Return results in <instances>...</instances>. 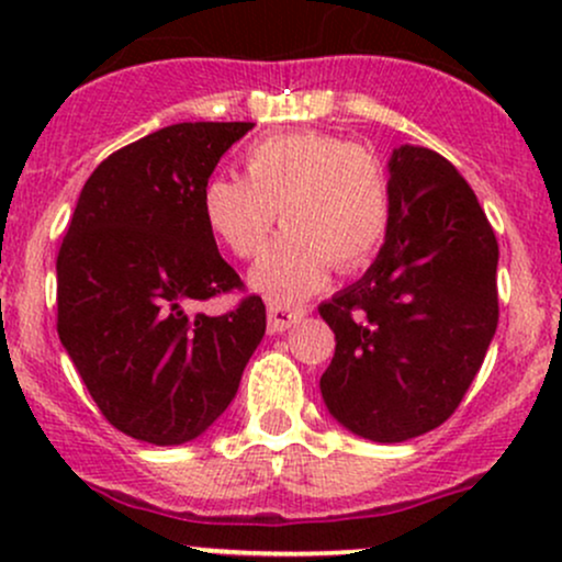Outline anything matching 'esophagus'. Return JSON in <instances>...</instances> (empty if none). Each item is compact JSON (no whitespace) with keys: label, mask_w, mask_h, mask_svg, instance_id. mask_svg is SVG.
<instances>
[{"label":"esophagus","mask_w":562,"mask_h":562,"mask_svg":"<svg viewBox=\"0 0 562 562\" xmlns=\"http://www.w3.org/2000/svg\"><path fill=\"white\" fill-rule=\"evenodd\" d=\"M267 317H269V333H285L293 325L306 317V306H285V303L269 301L267 306Z\"/></svg>","instance_id":"obj_1"}]
</instances>
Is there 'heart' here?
Segmentation results:
<instances>
[{
  "instance_id": "heart-1",
  "label": "heart",
  "mask_w": 562,
  "mask_h": 562,
  "mask_svg": "<svg viewBox=\"0 0 562 562\" xmlns=\"http://www.w3.org/2000/svg\"><path fill=\"white\" fill-rule=\"evenodd\" d=\"M243 179L211 177L200 190L205 227L237 259H256L277 216L288 229L250 280L274 301H299L335 272L375 259L391 227V184L370 147L327 132H288L245 147Z\"/></svg>"
}]
</instances>
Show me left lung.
Instances as JSON below:
<instances>
[{"mask_svg": "<svg viewBox=\"0 0 562 562\" xmlns=\"http://www.w3.org/2000/svg\"><path fill=\"white\" fill-rule=\"evenodd\" d=\"M389 166L383 248L362 280L319 306L335 333L322 398L351 434L380 443L454 415L499 322V245L475 192L428 147H398Z\"/></svg>", "mask_w": 562, "mask_h": 562, "instance_id": "8db88e82", "label": "left lung"}]
</instances>
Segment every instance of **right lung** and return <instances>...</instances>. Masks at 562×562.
<instances>
[{"instance_id":"right-lung-1","label":"right lung","mask_w":562,"mask_h":562,"mask_svg":"<svg viewBox=\"0 0 562 562\" xmlns=\"http://www.w3.org/2000/svg\"><path fill=\"white\" fill-rule=\"evenodd\" d=\"M245 121H195L108 156L57 254V335L102 417L137 441H192L227 409L267 330L259 295L218 254L200 190ZM243 292L218 318L192 302Z\"/></svg>"}]
</instances>
